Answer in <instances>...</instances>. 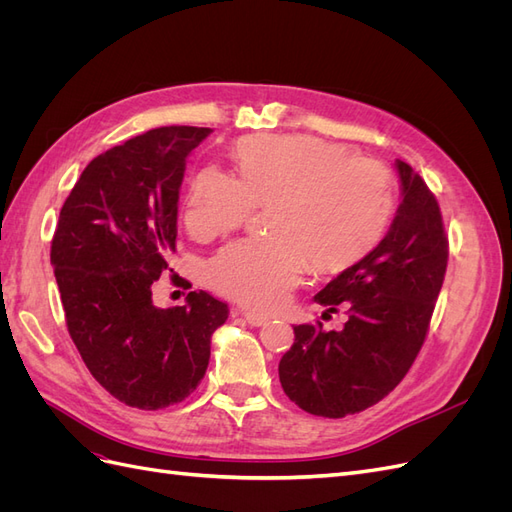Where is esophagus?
I'll list each match as a JSON object with an SVG mask.
<instances>
[{
    "mask_svg": "<svg viewBox=\"0 0 512 512\" xmlns=\"http://www.w3.org/2000/svg\"><path fill=\"white\" fill-rule=\"evenodd\" d=\"M235 314H241L243 320H245L247 324H252V327H262V324H267V320H269V316L252 312V309H237Z\"/></svg>",
    "mask_w": 512,
    "mask_h": 512,
    "instance_id": "34e87169",
    "label": "esophagus"
}]
</instances>
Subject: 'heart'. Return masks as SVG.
<instances>
[{
    "label": "heart",
    "instance_id": "b5f03b06",
    "mask_svg": "<svg viewBox=\"0 0 512 512\" xmlns=\"http://www.w3.org/2000/svg\"><path fill=\"white\" fill-rule=\"evenodd\" d=\"M237 179L205 168L192 179L185 226L215 239L269 205L273 237L237 241L209 262V284L243 305L271 309L301 280L305 265L342 273L359 265L389 230L397 207L391 168L307 134L245 136L230 149Z\"/></svg>",
    "mask_w": 512,
    "mask_h": 512
}]
</instances>
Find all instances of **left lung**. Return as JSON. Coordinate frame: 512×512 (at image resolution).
<instances>
[{
  "label": "left lung",
  "mask_w": 512,
  "mask_h": 512,
  "mask_svg": "<svg viewBox=\"0 0 512 512\" xmlns=\"http://www.w3.org/2000/svg\"><path fill=\"white\" fill-rule=\"evenodd\" d=\"M395 166L401 203L386 237L314 297L324 316L346 309L344 329L299 324L280 361L284 393L309 414L342 418L378 404L404 380L429 331L448 239L427 183L410 164Z\"/></svg>",
  "instance_id": "8db88e82"
}]
</instances>
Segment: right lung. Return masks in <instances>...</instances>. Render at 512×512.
<instances>
[{"label": "right lung", "instance_id": "obj_1", "mask_svg": "<svg viewBox=\"0 0 512 512\" xmlns=\"http://www.w3.org/2000/svg\"><path fill=\"white\" fill-rule=\"evenodd\" d=\"M209 134L156 128L100 153L59 211L51 265L68 333L91 376L132 408L160 410L194 393L228 318L205 290L166 309L151 299L175 252L185 158Z\"/></svg>", "mask_w": 512, "mask_h": 512}]
</instances>
